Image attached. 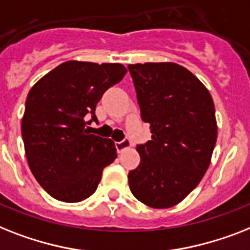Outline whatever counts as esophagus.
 Instances as JSON below:
<instances>
[{
	"label": "esophagus",
	"instance_id": "obj_1",
	"mask_svg": "<svg viewBox=\"0 0 250 250\" xmlns=\"http://www.w3.org/2000/svg\"><path fill=\"white\" fill-rule=\"evenodd\" d=\"M131 146H132V144L128 139L122 140V141H119V143L115 144V147H117V151H118V153H122V151H125V150L129 149Z\"/></svg>",
	"mask_w": 250,
	"mask_h": 250
}]
</instances>
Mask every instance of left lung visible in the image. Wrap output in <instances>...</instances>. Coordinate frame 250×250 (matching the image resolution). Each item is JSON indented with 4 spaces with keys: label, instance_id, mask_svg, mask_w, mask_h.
<instances>
[{
    "label": "left lung",
    "instance_id": "8db88e82",
    "mask_svg": "<svg viewBox=\"0 0 250 250\" xmlns=\"http://www.w3.org/2000/svg\"><path fill=\"white\" fill-rule=\"evenodd\" d=\"M141 118L151 140L137 146L139 167L128 184L137 200L151 208L181 203L202 181L217 141L209 91L176 62L129 64Z\"/></svg>",
    "mask_w": 250,
    "mask_h": 250
}]
</instances>
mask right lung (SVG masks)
Here are the masks:
<instances>
[{"label": "right lung", "mask_w": 250, "mask_h": 250, "mask_svg": "<svg viewBox=\"0 0 250 250\" xmlns=\"http://www.w3.org/2000/svg\"><path fill=\"white\" fill-rule=\"evenodd\" d=\"M125 73L118 62L70 60L30 88L21 119L24 150L34 178L52 198L65 203L87 199L117 158L114 143L91 135L87 125L97 119L96 104L105 91Z\"/></svg>", "instance_id": "add662e5"}]
</instances>
